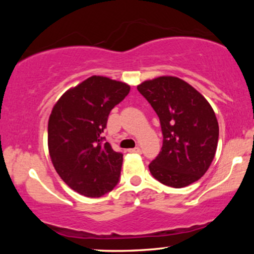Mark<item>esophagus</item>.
I'll return each instance as SVG.
<instances>
[{"instance_id":"34e87169","label":"esophagus","mask_w":254,"mask_h":254,"mask_svg":"<svg viewBox=\"0 0 254 254\" xmlns=\"http://www.w3.org/2000/svg\"><path fill=\"white\" fill-rule=\"evenodd\" d=\"M130 153H141V148L139 147H135L132 148V149H129Z\"/></svg>"}]
</instances>
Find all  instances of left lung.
Here are the masks:
<instances>
[{
	"mask_svg": "<svg viewBox=\"0 0 254 254\" xmlns=\"http://www.w3.org/2000/svg\"><path fill=\"white\" fill-rule=\"evenodd\" d=\"M137 89L161 124L162 148L150 162V173L171 188L197 182L210 167L218 141V123L210 104L185 81L161 76Z\"/></svg>",
	"mask_w": 254,
	"mask_h": 254,
	"instance_id": "obj_1",
	"label": "left lung"
}]
</instances>
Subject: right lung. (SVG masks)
<instances>
[{
    "mask_svg": "<svg viewBox=\"0 0 254 254\" xmlns=\"http://www.w3.org/2000/svg\"><path fill=\"white\" fill-rule=\"evenodd\" d=\"M130 86L92 76L61 97L49 118V153L63 182L86 197H101L119 182L123 154L101 133L111 110L129 94Z\"/></svg>",
    "mask_w": 254,
    "mask_h": 254,
    "instance_id": "add662e5",
    "label": "right lung"
}]
</instances>
